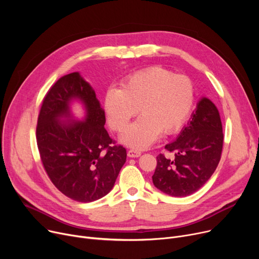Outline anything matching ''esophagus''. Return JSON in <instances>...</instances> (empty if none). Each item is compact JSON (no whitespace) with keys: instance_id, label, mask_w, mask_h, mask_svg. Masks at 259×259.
<instances>
[{"instance_id":"esophagus-1","label":"esophagus","mask_w":259,"mask_h":259,"mask_svg":"<svg viewBox=\"0 0 259 259\" xmlns=\"http://www.w3.org/2000/svg\"><path fill=\"white\" fill-rule=\"evenodd\" d=\"M141 151L137 150V149H129L128 150V156L129 157H139L141 155Z\"/></svg>"}]
</instances>
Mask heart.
Returning a JSON list of instances; mask_svg holds the SVG:
<instances>
[{
  "instance_id": "obj_1",
  "label": "heart",
  "mask_w": 259,
  "mask_h": 259,
  "mask_svg": "<svg viewBox=\"0 0 259 259\" xmlns=\"http://www.w3.org/2000/svg\"><path fill=\"white\" fill-rule=\"evenodd\" d=\"M193 103L191 78L160 66L128 75L121 80L120 89L108 88L104 98L108 121L116 132L125 131L140 109L142 116L121 138L134 148L150 146L160 132L164 135L178 132L191 112Z\"/></svg>"
}]
</instances>
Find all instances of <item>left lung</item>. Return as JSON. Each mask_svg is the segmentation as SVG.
Wrapping results in <instances>:
<instances>
[{
    "label": "left lung",
    "instance_id": "left-lung-1",
    "mask_svg": "<svg viewBox=\"0 0 259 259\" xmlns=\"http://www.w3.org/2000/svg\"><path fill=\"white\" fill-rule=\"evenodd\" d=\"M223 145L219 110L203 98L178 140L165 146L168 152L174 154L173 158L162 153L156 156L152 176L154 186L171 196L191 195L209 181L219 166Z\"/></svg>",
    "mask_w": 259,
    "mask_h": 259
}]
</instances>
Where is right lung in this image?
<instances>
[{"label":"right lung","instance_id":"right-lung-1","mask_svg":"<svg viewBox=\"0 0 259 259\" xmlns=\"http://www.w3.org/2000/svg\"><path fill=\"white\" fill-rule=\"evenodd\" d=\"M77 97L88 109L85 122L63 123L67 105ZM105 111L94 90L77 72L60 77L43 99L36 124V144L51 183L64 195L91 202L111 191L124 166L126 148L104 128Z\"/></svg>","mask_w":259,"mask_h":259}]
</instances>
